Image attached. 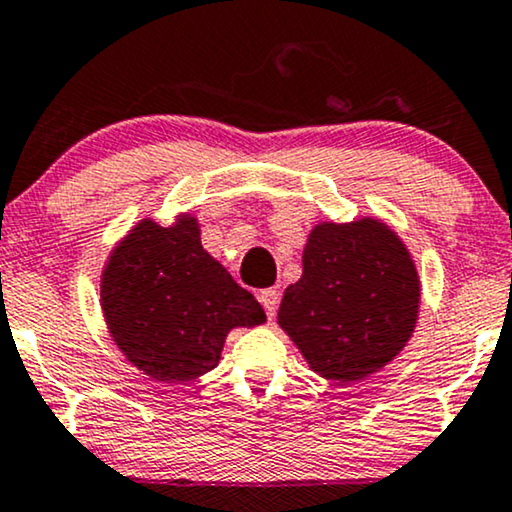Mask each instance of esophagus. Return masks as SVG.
I'll use <instances>...</instances> for the list:
<instances>
[{
	"instance_id": "34e87169",
	"label": "esophagus",
	"mask_w": 512,
	"mask_h": 512,
	"mask_svg": "<svg viewBox=\"0 0 512 512\" xmlns=\"http://www.w3.org/2000/svg\"><path fill=\"white\" fill-rule=\"evenodd\" d=\"M258 301H261L265 313H268V317L272 320V317H275V313H277V305H280V294H277L275 289H263L261 294H258Z\"/></svg>"
}]
</instances>
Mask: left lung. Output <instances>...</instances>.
Returning a JSON list of instances; mask_svg holds the SVG:
<instances>
[{"label":"left lung","mask_w":512,"mask_h":512,"mask_svg":"<svg viewBox=\"0 0 512 512\" xmlns=\"http://www.w3.org/2000/svg\"><path fill=\"white\" fill-rule=\"evenodd\" d=\"M418 301L416 265L386 223H320L277 322L315 374L350 383L386 367L407 345Z\"/></svg>","instance_id":"8db88e82"}]
</instances>
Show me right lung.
<instances>
[{"label":"right lung","instance_id":"right-lung-1","mask_svg":"<svg viewBox=\"0 0 512 512\" xmlns=\"http://www.w3.org/2000/svg\"><path fill=\"white\" fill-rule=\"evenodd\" d=\"M101 305L117 348L157 381H190L221 360L230 329L265 322L261 303L199 242L197 218H145L105 263Z\"/></svg>","mask_w":512,"mask_h":512}]
</instances>
